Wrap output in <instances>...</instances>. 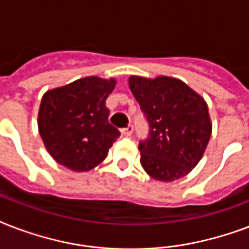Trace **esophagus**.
Instances as JSON below:
<instances>
[{
	"label": "esophagus",
	"mask_w": 249,
	"mask_h": 249,
	"mask_svg": "<svg viewBox=\"0 0 249 249\" xmlns=\"http://www.w3.org/2000/svg\"><path fill=\"white\" fill-rule=\"evenodd\" d=\"M121 133L124 134V136L129 137V136H132V133H133V126L132 125H128L126 128H124L123 130H121Z\"/></svg>",
	"instance_id": "esophagus-1"
}]
</instances>
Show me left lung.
I'll return each instance as SVG.
<instances>
[{
  "instance_id": "8db88e82",
  "label": "left lung",
  "mask_w": 249,
  "mask_h": 249,
  "mask_svg": "<svg viewBox=\"0 0 249 249\" xmlns=\"http://www.w3.org/2000/svg\"><path fill=\"white\" fill-rule=\"evenodd\" d=\"M129 88L150 124L148 138L138 146L143 169L155 181L185 177L200 161L212 134L207 102L168 76H130Z\"/></svg>"
}]
</instances>
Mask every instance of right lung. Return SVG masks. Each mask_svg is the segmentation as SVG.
<instances>
[{"mask_svg": "<svg viewBox=\"0 0 249 249\" xmlns=\"http://www.w3.org/2000/svg\"><path fill=\"white\" fill-rule=\"evenodd\" d=\"M115 86V79L89 76L44 94L37 124L56 163L73 172H88L106 159L120 136L108 123L106 107Z\"/></svg>", "mask_w": 249, "mask_h": 249, "instance_id": "obj_1", "label": "right lung"}]
</instances>
